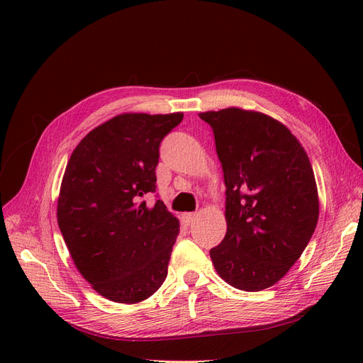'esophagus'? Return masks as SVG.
<instances>
[{"label": "esophagus", "mask_w": 363, "mask_h": 363, "mask_svg": "<svg viewBox=\"0 0 363 363\" xmlns=\"http://www.w3.org/2000/svg\"><path fill=\"white\" fill-rule=\"evenodd\" d=\"M183 221L188 224V225H191V224H194L195 223V219H196V213H184L183 216Z\"/></svg>", "instance_id": "1"}]
</instances>
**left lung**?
<instances>
[{
    "mask_svg": "<svg viewBox=\"0 0 363 363\" xmlns=\"http://www.w3.org/2000/svg\"><path fill=\"white\" fill-rule=\"evenodd\" d=\"M212 127L225 183L227 233L211 250L221 279L272 286L309 244L320 213L312 164L289 128L238 107L199 115Z\"/></svg>",
    "mask_w": 363,
    "mask_h": 363,
    "instance_id": "left-lung-1",
    "label": "left lung"
}]
</instances>
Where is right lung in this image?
<instances>
[{
	"label": "right lung",
	"mask_w": 363,
	"mask_h": 363,
	"mask_svg": "<svg viewBox=\"0 0 363 363\" xmlns=\"http://www.w3.org/2000/svg\"><path fill=\"white\" fill-rule=\"evenodd\" d=\"M183 113H124L87 133L65 169L57 223L82 276L104 298L135 304L167 279L180 223L156 192L163 138Z\"/></svg>",
	"instance_id": "obj_1"
}]
</instances>
